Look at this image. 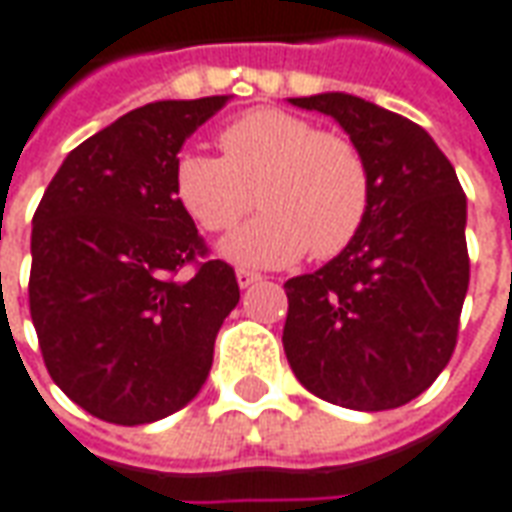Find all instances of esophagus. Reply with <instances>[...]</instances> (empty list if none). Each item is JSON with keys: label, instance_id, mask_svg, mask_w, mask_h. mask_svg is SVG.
<instances>
[{"label": "esophagus", "instance_id": "1", "mask_svg": "<svg viewBox=\"0 0 512 512\" xmlns=\"http://www.w3.org/2000/svg\"><path fill=\"white\" fill-rule=\"evenodd\" d=\"M235 280H238L241 288H249V285L260 282V274H257V271H249V268H238V271H235Z\"/></svg>", "mask_w": 512, "mask_h": 512}]
</instances>
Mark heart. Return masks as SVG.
<instances>
[{
  "label": "heart",
  "instance_id": "heart-1",
  "mask_svg": "<svg viewBox=\"0 0 512 512\" xmlns=\"http://www.w3.org/2000/svg\"><path fill=\"white\" fill-rule=\"evenodd\" d=\"M221 157L188 149L174 163V194L207 232L238 227L221 252L241 266L277 268L310 249L316 260L341 255L363 230L371 171L355 141L318 130L285 110H249L219 135Z\"/></svg>",
  "mask_w": 512,
  "mask_h": 512
}]
</instances>
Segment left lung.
<instances>
[{"label": "left lung", "instance_id": "left-lung-1", "mask_svg": "<svg viewBox=\"0 0 512 512\" xmlns=\"http://www.w3.org/2000/svg\"><path fill=\"white\" fill-rule=\"evenodd\" d=\"M291 105L341 124L371 171L357 238L285 282V357L318 399L393 410L438 380L455 352L468 291L466 194L427 130L352 94Z\"/></svg>", "mask_w": 512, "mask_h": 512}]
</instances>
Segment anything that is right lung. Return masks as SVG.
Wrapping results in <instances>:
<instances>
[{
	"instance_id": "add662e5",
	"label": "right lung",
	"mask_w": 512,
	"mask_h": 512,
	"mask_svg": "<svg viewBox=\"0 0 512 512\" xmlns=\"http://www.w3.org/2000/svg\"><path fill=\"white\" fill-rule=\"evenodd\" d=\"M227 96L130 110L71 149L32 216L30 316L46 371L91 416L135 427L205 385L241 291L174 194L188 135ZM194 265L188 281L179 268Z\"/></svg>"
}]
</instances>
